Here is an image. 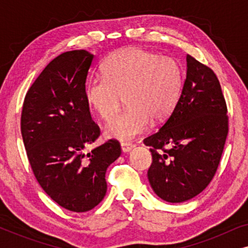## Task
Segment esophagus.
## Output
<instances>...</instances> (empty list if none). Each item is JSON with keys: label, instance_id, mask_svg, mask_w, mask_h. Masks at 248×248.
Listing matches in <instances>:
<instances>
[{"label": "esophagus", "instance_id": "34e87169", "mask_svg": "<svg viewBox=\"0 0 248 248\" xmlns=\"http://www.w3.org/2000/svg\"><path fill=\"white\" fill-rule=\"evenodd\" d=\"M121 148H122V151H123L124 154H127V152H131L132 150H133L134 145L131 143H122Z\"/></svg>", "mask_w": 248, "mask_h": 248}]
</instances>
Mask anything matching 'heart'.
<instances>
[{"instance_id": "b5f03b06", "label": "heart", "mask_w": 248, "mask_h": 248, "mask_svg": "<svg viewBox=\"0 0 248 248\" xmlns=\"http://www.w3.org/2000/svg\"><path fill=\"white\" fill-rule=\"evenodd\" d=\"M101 77L91 79L84 99L101 120L109 121L119 110L121 97L128 108L110 121L105 133L126 142L167 118L177 106L183 90V71L174 59L141 48L114 53L101 66Z\"/></svg>"}]
</instances>
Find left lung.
Returning <instances> with one entry per match:
<instances>
[{
    "label": "left lung",
    "instance_id": "obj_1",
    "mask_svg": "<svg viewBox=\"0 0 248 248\" xmlns=\"http://www.w3.org/2000/svg\"><path fill=\"white\" fill-rule=\"evenodd\" d=\"M228 134L227 106L215 72L186 56L181 99L158 132L144 139L151 147L148 179L166 202L200 194L215 176Z\"/></svg>",
    "mask_w": 248,
    "mask_h": 248
}]
</instances>
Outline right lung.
I'll list each match as a JSON object with an SVG mask.
<instances>
[{"mask_svg":"<svg viewBox=\"0 0 248 248\" xmlns=\"http://www.w3.org/2000/svg\"><path fill=\"white\" fill-rule=\"evenodd\" d=\"M93 57L84 49L61 54L32 83L22 107L21 134L33 175L53 201L73 212L103 201L106 170L121 155L116 140L86 152L100 134L84 99Z\"/></svg>","mask_w":248,"mask_h":248,"instance_id":"1","label":"right lung"}]
</instances>
